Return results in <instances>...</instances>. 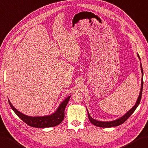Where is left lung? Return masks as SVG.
I'll return each instance as SVG.
<instances>
[{"label":"left lung","instance_id":"1","mask_svg":"<svg viewBox=\"0 0 148 148\" xmlns=\"http://www.w3.org/2000/svg\"><path fill=\"white\" fill-rule=\"evenodd\" d=\"M138 58H140V56L138 54ZM140 67H141V72H142V74H143V67H142V65L140 64ZM143 77L142 78V82H141V88H140V94H139V96H138V99L137 102H136L135 106L133 107V108L129 110L128 112L126 113V114L123 115L122 117H121L119 119H118L115 120V121H110V122H102V121H97V120H95L93 118H92L90 115L89 113L88 112V117L90 121V123L92 124H93L94 125L98 126V127H101V128H110V127H114V126H119L121 124H122L123 123H124L125 121L128 119L131 116V115L133 114L135 112V110H136V108H137L138 105L140 104V100H141V97H142V93H143Z\"/></svg>","mask_w":148,"mask_h":148}]
</instances>
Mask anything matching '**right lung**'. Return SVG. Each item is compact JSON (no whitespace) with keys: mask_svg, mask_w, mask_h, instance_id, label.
I'll return each instance as SVG.
<instances>
[{"mask_svg":"<svg viewBox=\"0 0 148 148\" xmlns=\"http://www.w3.org/2000/svg\"><path fill=\"white\" fill-rule=\"evenodd\" d=\"M71 96H69L66 99H65L63 102L61 103L59 108H58L56 112H54L53 114L48 116L43 117H29L27 115L20 113L19 111L17 110L16 108H14V106L11 105L10 101L8 100L9 104L12 108L14 112L25 123L29 126L32 127H35V128H48V127H54L58 125L62 122L63 119L65 117V107L69 103V101L70 99Z\"/></svg>","mask_w":148,"mask_h":148,"instance_id":"obj_1","label":"right lung"}]
</instances>
